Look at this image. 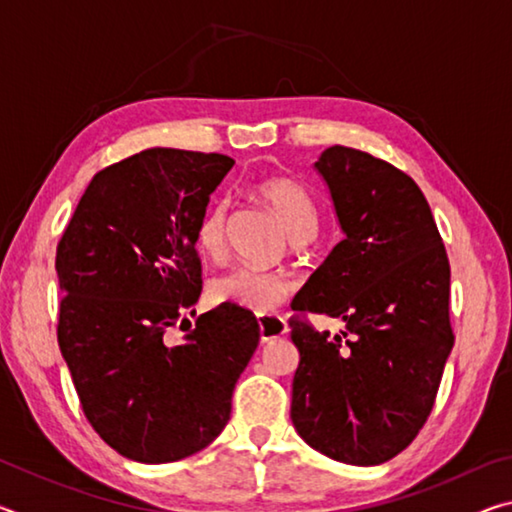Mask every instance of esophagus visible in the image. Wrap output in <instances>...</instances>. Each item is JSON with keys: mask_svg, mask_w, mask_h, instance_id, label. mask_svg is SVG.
<instances>
[{"mask_svg": "<svg viewBox=\"0 0 512 512\" xmlns=\"http://www.w3.org/2000/svg\"><path fill=\"white\" fill-rule=\"evenodd\" d=\"M257 325H259V339H262L264 343L273 341L282 334H287V320L280 316H259Z\"/></svg>", "mask_w": 512, "mask_h": 512, "instance_id": "1", "label": "esophagus"}]
</instances>
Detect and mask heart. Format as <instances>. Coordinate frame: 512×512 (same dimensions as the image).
Listing matches in <instances>:
<instances>
[{
	"label": "heart",
	"instance_id": "obj_1",
	"mask_svg": "<svg viewBox=\"0 0 512 512\" xmlns=\"http://www.w3.org/2000/svg\"><path fill=\"white\" fill-rule=\"evenodd\" d=\"M255 194L271 207L273 214L284 223L293 241H307L318 230V207L314 198L298 180L273 176L255 185ZM194 241L203 255L221 259L228 248V205L214 201L198 216ZM296 291V282L287 273L259 271V268L239 266L214 277L210 293L216 302L237 305L253 314L266 316L287 305Z\"/></svg>",
	"mask_w": 512,
	"mask_h": 512
}]
</instances>
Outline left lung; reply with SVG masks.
Here are the masks:
<instances>
[{
	"label": "left lung",
	"instance_id": "1",
	"mask_svg": "<svg viewBox=\"0 0 512 512\" xmlns=\"http://www.w3.org/2000/svg\"><path fill=\"white\" fill-rule=\"evenodd\" d=\"M316 169L345 239L291 302V420L334 461L379 465L413 443L454 348L449 259L420 187L391 162L329 146ZM307 313L341 317L318 333Z\"/></svg>",
	"mask_w": 512,
	"mask_h": 512
}]
</instances>
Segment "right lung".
Segmentation results:
<instances>
[{
    "mask_svg": "<svg viewBox=\"0 0 512 512\" xmlns=\"http://www.w3.org/2000/svg\"><path fill=\"white\" fill-rule=\"evenodd\" d=\"M232 164L180 149L119 160L92 178L58 241L60 352L92 429L133 461L210 445L259 343L255 314L237 305L185 318L203 289L196 221Z\"/></svg>",
    "mask_w": 512,
    "mask_h": 512,
    "instance_id": "add662e5",
    "label": "right lung"
}]
</instances>
